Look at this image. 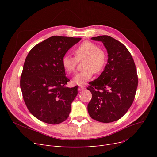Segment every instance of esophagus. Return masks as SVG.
Listing matches in <instances>:
<instances>
[{
    "instance_id": "esophagus-1",
    "label": "esophagus",
    "mask_w": 157,
    "mask_h": 157,
    "mask_svg": "<svg viewBox=\"0 0 157 157\" xmlns=\"http://www.w3.org/2000/svg\"><path fill=\"white\" fill-rule=\"evenodd\" d=\"M84 89H85V86L84 85H80L79 87L78 88V90L79 91H81V90H83Z\"/></svg>"
}]
</instances>
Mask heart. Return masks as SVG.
Wrapping results in <instances>:
<instances>
[{
    "mask_svg": "<svg viewBox=\"0 0 157 157\" xmlns=\"http://www.w3.org/2000/svg\"><path fill=\"white\" fill-rule=\"evenodd\" d=\"M74 57L64 55L62 64L65 71L70 74L75 71L78 62L83 61L82 67L84 70L77 73L73 78V82L77 85L85 83L92 78L94 72H101L108 60V55L104 49L89 40L80 44L74 50Z\"/></svg>",
    "mask_w": 157,
    "mask_h": 157,
    "instance_id": "b5f03b06",
    "label": "heart"
}]
</instances>
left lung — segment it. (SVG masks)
I'll use <instances>...</instances> for the list:
<instances>
[{"instance_id":"1","label":"left lung","mask_w":157,"mask_h":157,"mask_svg":"<svg viewBox=\"0 0 157 157\" xmlns=\"http://www.w3.org/2000/svg\"><path fill=\"white\" fill-rule=\"evenodd\" d=\"M102 41L108 53V63L87 88L92 98L88 104L91 118L102 123L120 119L132 104L138 84L133 58L126 46L108 36L92 37Z\"/></svg>"}]
</instances>
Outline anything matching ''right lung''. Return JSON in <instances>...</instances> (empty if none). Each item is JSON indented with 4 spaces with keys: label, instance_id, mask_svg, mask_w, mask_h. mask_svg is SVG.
I'll return each mask as SVG.
<instances>
[{
    "label": "right lung",
    "instance_id": "obj_1",
    "mask_svg": "<svg viewBox=\"0 0 157 157\" xmlns=\"http://www.w3.org/2000/svg\"><path fill=\"white\" fill-rule=\"evenodd\" d=\"M81 39L52 36L33 47L27 56L20 87L29 111L38 120L56 125L68 118L78 86L66 87L70 80L62 59Z\"/></svg>",
    "mask_w": 157,
    "mask_h": 157
}]
</instances>
